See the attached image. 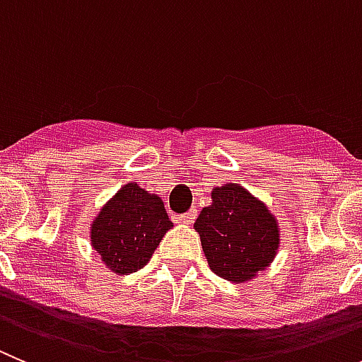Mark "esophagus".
<instances>
[{"label":"esophagus","mask_w":362,"mask_h":362,"mask_svg":"<svg viewBox=\"0 0 362 362\" xmlns=\"http://www.w3.org/2000/svg\"><path fill=\"white\" fill-rule=\"evenodd\" d=\"M194 218H197V211L191 209V211H187L185 214H182V216H178V220H180L182 223H187L189 226V223H193Z\"/></svg>","instance_id":"esophagus-1"}]
</instances>
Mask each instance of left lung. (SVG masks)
Listing matches in <instances>:
<instances>
[{
    "mask_svg": "<svg viewBox=\"0 0 362 362\" xmlns=\"http://www.w3.org/2000/svg\"><path fill=\"white\" fill-rule=\"evenodd\" d=\"M209 269L233 283H247L274 262L279 223L269 205L240 184L211 191V205L194 221Z\"/></svg>",
    "mask_w": 362,
    "mask_h": 362,
    "instance_id": "left-lung-1",
    "label": "left lung"
}]
</instances>
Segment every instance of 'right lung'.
I'll return each instance as SVG.
<instances>
[{
    "instance_id": "add662e5",
    "label": "right lung",
    "mask_w": 362,
    "mask_h": 362,
    "mask_svg": "<svg viewBox=\"0 0 362 362\" xmlns=\"http://www.w3.org/2000/svg\"><path fill=\"white\" fill-rule=\"evenodd\" d=\"M173 227L158 194L128 182L100 207L90 227V243L113 274L136 272L151 259Z\"/></svg>"
}]
</instances>
